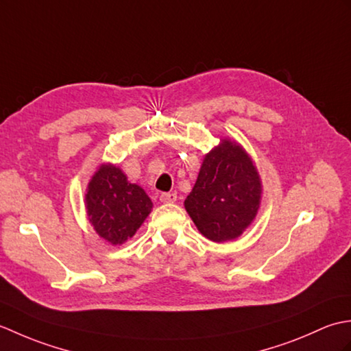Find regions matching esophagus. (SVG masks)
<instances>
[{
	"label": "esophagus",
	"mask_w": 351,
	"mask_h": 351,
	"mask_svg": "<svg viewBox=\"0 0 351 351\" xmlns=\"http://www.w3.org/2000/svg\"><path fill=\"white\" fill-rule=\"evenodd\" d=\"M160 200L162 204H173L176 202V193H161Z\"/></svg>",
	"instance_id": "obj_1"
}]
</instances>
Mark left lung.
<instances>
[{
    "label": "left lung",
    "instance_id": "obj_1",
    "mask_svg": "<svg viewBox=\"0 0 351 351\" xmlns=\"http://www.w3.org/2000/svg\"><path fill=\"white\" fill-rule=\"evenodd\" d=\"M261 199L263 181L255 161L235 140L221 138L205 154L184 206L200 234L214 243H225L252 225Z\"/></svg>",
    "mask_w": 351,
    "mask_h": 351
}]
</instances>
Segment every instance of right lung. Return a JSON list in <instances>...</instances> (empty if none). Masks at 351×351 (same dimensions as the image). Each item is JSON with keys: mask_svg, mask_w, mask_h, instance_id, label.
<instances>
[{"mask_svg": "<svg viewBox=\"0 0 351 351\" xmlns=\"http://www.w3.org/2000/svg\"><path fill=\"white\" fill-rule=\"evenodd\" d=\"M84 206L95 232L113 245L134 237L152 211V200L121 167L102 162L87 184Z\"/></svg>", "mask_w": 351, "mask_h": 351, "instance_id": "1", "label": "right lung"}]
</instances>
